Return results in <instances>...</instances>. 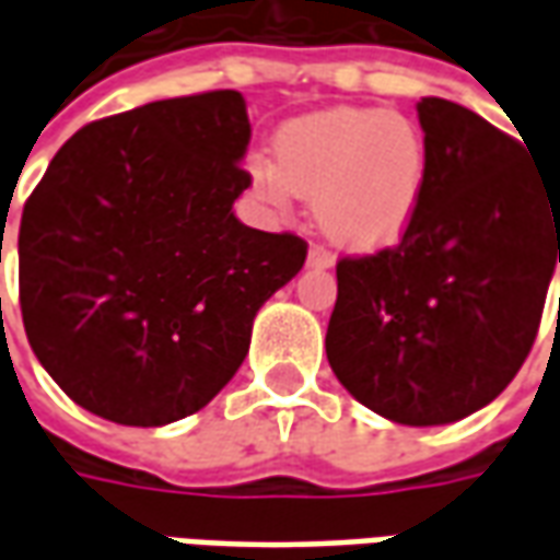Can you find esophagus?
<instances>
[{
  "label": "esophagus",
  "mask_w": 560,
  "mask_h": 560,
  "mask_svg": "<svg viewBox=\"0 0 560 560\" xmlns=\"http://www.w3.org/2000/svg\"><path fill=\"white\" fill-rule=\"evenodd\" d=\"M332 264H336V257L329 255L324 245H312L308 248V267L312 269H329Z\"/></svg>",
  "instance_id": "esophagus-1"
}]
</instances>
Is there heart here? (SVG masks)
I'll return each mask as SVG.
<instances>
[{
	"instance_id": "obj_1",
	"label": "heart",
	"mask_w": 560,
	"mask_h": 560,
	"mask_svg": "<svg viewBox=\"0 0 560 560\" xmlns=\"http://www.w3.org/2000/svg\"><path fill=\"white\" fill-rule=\"evenodd\" d=\"M429 179V149L411 119L375 107H336L293 119L276 140V164L252 161L269 207L315 197L320 233L345 248L375 252L411 228Z\"/></svg>"
}]
</instances>
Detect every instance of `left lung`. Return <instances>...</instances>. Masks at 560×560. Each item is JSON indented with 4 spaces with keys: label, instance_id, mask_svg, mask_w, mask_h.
Wrapping results in <instances>:
<instances>
[{
    "label": "left lung",
    "instance_id": "1",
    "mask_svg": "<svg viewBox=\"0 0 560 560\" xmlns=\"http://www.w3.org/2000/svg\"><path fill=\"white\" fill-rule=\"evenodd\" d=\"M429 179L396 248L341 257L327 360L401 425H444L498 399L525 363L560 264V176L462 104H417Z\"/></svg>",
    "mask_w": 560,
    "mask_h": 560
}]
</instances>
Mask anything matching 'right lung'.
I'll return each mask as SVG.
<instances>
[{"instance_id": "add662e5", "label": "right lung", "mask_w": 560, "mask_h": 560, "mask_svg": "<svg viewBox=\"0 0 560 560\" xmlns=\"http://www.w3.org/2000/svg\"><path fill=\"white\" fill-rule=\"evenodd\" d=\"M248 140L245 98L215 90L90 122L54 155L20 219V312L80 408L167 425L243 365L257 308L308 252L233 215Z\"/></svg>"}]
</instances>
